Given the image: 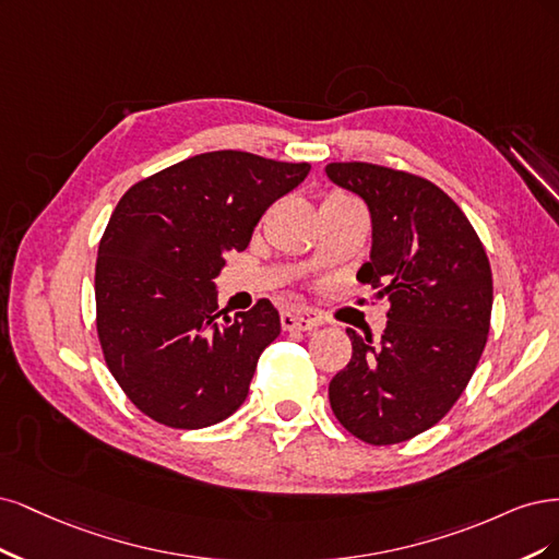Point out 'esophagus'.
Wrapping results in <instances>:
<instances>
[{
  "instance_id": "1",
  "label": "esophagus",
  "mask_w": 559,
  "mask_h": 559,
  "mask_svg": "<svg viewBox=\"0 0 559 559\" xmlns=\"http://www.w3.org/2000/svg\"><path fill=\"white\" fill-rule=\"evenodd\" d=\"M320 318L316 316L313 309L304 304H295V306H287V309L281 313V325L287 332H306V330H313L320 325Z\"/></svg>"
}]
</instances>
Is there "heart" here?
Here are the masks:
<instances>
[{
  "label": "heart",
  "instance_id": "b5f03b06",
  "mask_svg": "<svg viewBox=\"0 0 559 559\" xmlns=\"http://www.w3.org/2000/svg\"><path fill=\"white\" fill-rule=\"evenodd\" d=\"M332 197H348V194H341V192H332V194L328 197V200H332Z\"/></svg>",
  "mask_w": 559,
  "mask_h": 559
}]
</instances>
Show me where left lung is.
<instances>
[{
    "label": "left lung",
    "mask_w": 559,
    "mask_h": 559,
    "mask_svg": "<svg viewBox=\"0 0 559 559\" xmlns=\"http://www.w3.org/2000/svg\"><path fill=\"white\" fill-rule=\"evenodd\" d=\"M330 181L371 213L357 281L388 297L381 338L346 330L353 357L330 383L336 420L371 445L437 425L476 371L492 313V272L462 209L427 178L369 162H332Z\"/></svg>",
    "instance_id": "left-lung-1"
}]
</instances>
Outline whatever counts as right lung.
<instances>
[{"mask_svg":"<svg viewBox=\"0 0 559 559\" xmlns=\"http://www.w3.org/2000/svg\"><path fill=\"white\" fill-rule=\"evenodd\" d=\"M309 171V162L213 151L122 194L97 253V334L118 385L155 423L202 429L248 397L281 318L269 299L237 316L218 311L213 278Z\"/></svg>","mask_w":559,"mask_h":559,"instance_id":"right-lung-1","label":"right lung"}]
</instances>
